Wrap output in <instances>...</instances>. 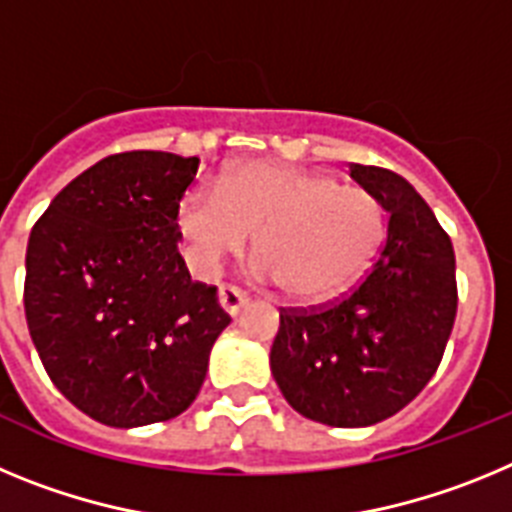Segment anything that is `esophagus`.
Returning a JSON list of instances; mask_svg holds the SVG:
<instances>
[{"instance_id": "obj_1", "label": "esophagus", "mask_w": 512, "mask_h": 512, "mask_svg": "<svg viewBox=\"0 0 512 512\" xmlns=\"http://www.w3.org/2000/svg\"><path fill=\"white\" fill-rule=\"evenodd\" d=\"M217 300H220V307H223L228 315H238L241 307L248 302V295L243 292V289L233 287V284H223L220 292H217Z\"/></svg>"}]
</instances>
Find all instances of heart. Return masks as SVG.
<instances>
[{"mask_svg":"<svg viewBox=\"0 0 512 512\" xmlns=\"http://www.w3.org/2000/svg\"><path fill=\"white\" fill-rule=\"evenodd\" d=\"M179 233L200 274L238 256L256 233V271L292 300H338L372 269L387 238L382 202L328 174L251 161L220 189H189L179 202Z\"/></svg>","mask_w":512,"mask_h":512,"instance_id":"b5f03b06","label":"heart"}]
</instances>
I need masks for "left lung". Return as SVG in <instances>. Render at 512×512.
<instances>
[{
	"label": "left lung",
	"mask_w": 512,
	"mask_h": 512,
	"mask_svg": "<svg viewBox=\"0 0 512 512\" xmlns=\"http://www.w3.org/2000/svg\"><path fill=\"white\" fill-rule=\"evenodd\" d=\"M351 179L390 212L364 282L318 310L279 312L271 374L300 415L364 428L400 413L431 382L456 318L454 246L408 179L351 164Z\"/></svg>",
	"instance_id": "left-lung-1"
}]
</instances>
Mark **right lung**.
I'll list each match as a JSON object with an SVG mask.
<instances>
[{
  "label": "right lung",
  "mask_w": 512,
  "mask_h": 512,
  "mask_svg": "<svg viewBox=\"0 0 512 512\" xmlns=\"http://www.w3.org/2000/svg\"><path fill=\"white\" fill-rule=\"evenodd\" d=\"M200 158L128 151L61 189L25 256V318L45 372L97 423L176 418L230 315L192 282L176 212Z\"/></svg>",
  "instance_id": "obj_1"
}]
</instances>
